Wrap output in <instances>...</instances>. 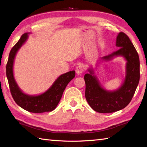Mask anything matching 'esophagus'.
<instances>
[{
	"label": "esophagus",
	"instance_id": "obj_1",
	"mask_svg": "<svg viewBox=\"0 0 147 147\" xmlns=\"http://www.w3.org/2000/svg\"><path fill=\"white\" fill-rule=\"evenodd\" d=\"M83 71V66L82 65H78L76 69V73L77 74H80Z\"/></svg>",
	"mask_w": 147,
	"mask_h": 147
}]
</instances>
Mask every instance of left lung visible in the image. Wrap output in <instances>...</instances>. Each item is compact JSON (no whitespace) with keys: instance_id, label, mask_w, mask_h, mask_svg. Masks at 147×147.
Returning a JSON list of instances; mask_svg holds the SVG:
<instances>
[{"instance_id":"8db88e82","label":"left lung","mask_w":147,"mask_h":147,"mask_svg":"<svg viewBox=\"0 0 147 147\" xmlns=\"http://www.w3.org/2000/svg\"><path fill=\"white\" fill-rule=\"evenodd\" d=\"M117 51L100 59L107 61L121 56L126 61L125 78L121 86L114 91L105 90L94 74L92 67L85 74V97L88 104L100 113H111L126 107L131 100L140 81V59L138 54L125 33H118L116 38Z\"/></svg>"}]
</instances>
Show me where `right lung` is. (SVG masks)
Wrapping results in <instances>:
<instances>
[{
  "label": "right lung",
  "instance_id": "obj_1",
  "mask_svg": "<svg viewBox=\"0 0 147 147\" xmlns=\"http://www.w3.org/2000/svg\"><path fill=\"white\" fill-rule=\"evenodd\" d=\"M28 33H24L9 53L6 65V75L12 98L15 102L26 110L33 113H43L54 111L57 107L67 84L75 76V71H69L59 76L52 85L44 93L38 95H30L23 92L16 82L13 65L18 51L24 44L28 38Z\"/></svg>",
  "mask_w": 147,
  "mask_h": 147
}]
</instances>
